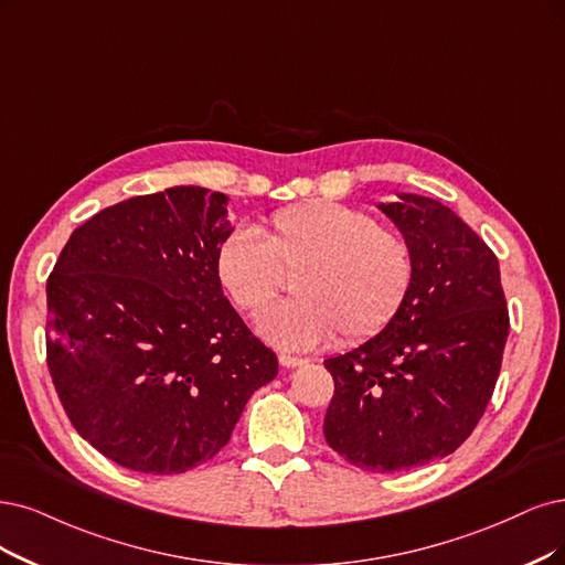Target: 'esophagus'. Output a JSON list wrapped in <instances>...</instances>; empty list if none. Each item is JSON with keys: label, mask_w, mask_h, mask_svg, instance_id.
<instances>
[{"label": "esophagus", "mask_w": 565, "mask_h": 565, "mask_svg": "<svg viewBox=\"0 0 565 565\" xmlns=\"http://www.w3.org/2000/svg\"><path fill=\"white\" fill-rule=\"evenodd\" d=\"M279 363H281L284 367H300V365H305L307 361H305V359H298V356H288V353H279Z\"/></svg>", "instance_id": "esophagus-1"}]
</instances>
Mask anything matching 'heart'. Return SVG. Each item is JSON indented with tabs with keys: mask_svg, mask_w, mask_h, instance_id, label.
Here are the masks:
<instances>
[{
	"mask_svg": "<svg viewBox=\"0 0 565 565\" xmlns=\"http://www.w3.org/2000/svg\"><path fill=\"white\" fill-rule=\"evenodd\" d=\"M294 275V300L263 309L256 330L279 349L363 342L398 315L414 277L409 242L361 209L311 202L271 214L260 237L235 227L216 248V275L239 309L256 311Z\"/></svg>",
	"mask_w": 565,
	"mask_h": 565,
	"instance_id": "obj_1",
	"label": "heart"
}]
</instances>
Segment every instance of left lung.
I'll return each mask as SVG.
<instances>
[{"mask_svg": "<svg viewBox=\"0 0 565 565\" xmlns=\"http://www.w3.org/2000/svg\"><path fill=\"white\" fill-rule=\"evenodd\" d=\"M377 209L409 242L414 277L393 321L326 359V443L351 466L405 472L466 443L491 401L510 319L493 250L443 202L395 193Z\"/></svg>", "mask_w": 565, "mask_h": 565, "instance_id": "1", "label": "left lung"}]
</instances>
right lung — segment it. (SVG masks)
<instances>
[{
  "instance_id": "obj_1",
  "label": "right lung",
  "mask_w": 565,
  "mask_h": 565,
  "mask_svg": "<svg viewBox=\"0 0 565 565\" xmlns=\"http://www.w3.org/2000/svg\"><path fill=\"white\" fill-rule=\"evenodd\" d=\"M223 193L172 185L78 225L46 284L49 370L70 422L114 463L177 475L214 458L275 351L223 296Z\"/></svg>"
}]
</instances>
